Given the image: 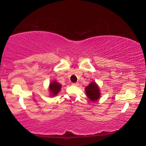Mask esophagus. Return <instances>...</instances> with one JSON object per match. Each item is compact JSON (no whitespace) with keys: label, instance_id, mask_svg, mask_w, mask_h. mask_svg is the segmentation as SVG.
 I'll list each match as a JSON object with an SVG mask.
<instances>
[{"label":"esophagus","instance_id":"obj_1","mask_svg":"<svg viewBox=\"0 0 146 146\" xmlns=\"http://www.w3.org/2000/svg\"><path fill=\"white\" fill-rule=\"evenodd\" d=\"M79 85V83H73L72 84V85H74V86H78V85Z\"/></svg>","mask_w":146,"mask_h":146}]
</instances>
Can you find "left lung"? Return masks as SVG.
<instances>
[{
    "label": "left lung",
    "instance_id": "left-lung-1",
    "mask_svg": "<svg viewBox=\"0 0 146 146\" xmlns=\"http://www.w3.org/2000/svg\"><path fill=\"white\" fill-rule=\"evenodd\" d=\"M85 90L87 97L92 102L98 100L101 97L100 87L95 82H92L85 88Z\"/></svg>",
    "mask_w": 146,
    "mask_h": 146
}]
</instances>
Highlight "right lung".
<instances>
[{
    "label": "right lung",
    "mask_w": 146,
    "mask_h": 146,
    "mask_svg": "<svg viewBox=\"0 0 146 146\" xmlns=\"http://www.w3.org/2000/svg\"><path fill=\"white\" fill-rule=\"evenodd\" d=\"M62 85L61 84H60V83L58 82L56 80H52L49 83V94H50V95L51 97H54L55 96H56L59 94V92H60L61 89Z\"/></svg>",
    "instance_id": "right-lung-1"
}]
</instances>
